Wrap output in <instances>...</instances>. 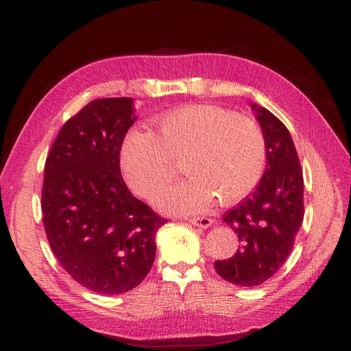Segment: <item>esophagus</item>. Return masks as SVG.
Returning <instances> with one entry per match:
<instances>
[{
    "label": "esophagus",
    "mask_w": 351,
    "mask_h": 351,
    "mask_svg": "<svg viewBox=\"0 0 351 351\" xmlns=\"http://www.w3.org/2000/svg\"><path fill=\"white\" fill-rule=\"evenodd\" d=\"M189 221L193 224V226H197V227H202V229H208V227H210L214 224V221L210 218H206V217H197V218H190Z\"/></svg>",
    "instance_id": "obj_1"
}]
</instances>
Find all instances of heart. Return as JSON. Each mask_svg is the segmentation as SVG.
<instances>
[{"mask_svg": "<svg viewBox=\"0 0 351 351\" xmlns=\"http://www.w3.org/2000/svg\"><path fill=\"white\" fill-rule=\"evenodd\" d=\"M189 178L169 190L161 206L194 214L213 205L242 200L256 189L266 167V141L254 119L215 106L170 110L154 122V133L132 130L121 151L128 185L154 200L181 165Z\"/></svg>", "mask_w": 351, "mask_h": 351, "instance_id": "1", "label": "heart"}]
</instances>
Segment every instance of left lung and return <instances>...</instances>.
Returning a JSON list of instances; mask_svg holds the SVG:
<instances>
[{"mask_svg":"<svg viewBox=\"0 0 351 351\" xmlns=\"http://www.w3.org/2000/svg\"><path fill=\"white\" fill-rule=\"evenodd\" d=\"M251 109L266 141L265 173L256 190L223 215L241 247L215 262L223 280L242 287L258 286L278 272L304 221V175L289 130L263 106Z\"/></svg>","mask_w":351,"mask_h":351,"instance_id":"1","label":"left lung"}]
</instances>
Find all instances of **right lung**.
<instances>
[{
    "mask_svg": "<svg viewBox=\"0 0 351 351\" xmlns=\"http://www.w3.org/2000/svg\"><path fill=\"white\" fill-rule=\"evenodd\" d=\"M130 97L99 99L70 118L46 158L42 191L49 245L73 280L101 295L137 287L167 219L130 193L119 152L134 124Z\"/></svg>",
    "mask_w": 351,
    "mask_h": 351,
    "instance_id": "right-lung-1",
    "label": "right lung"
}]
</instances>
